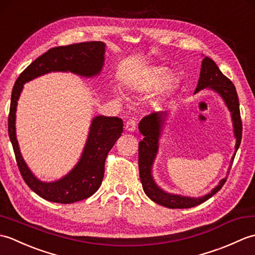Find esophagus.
Segmentation results:
<instances>
[{"mask_svg":"<svg viewBox=\"0 0 255 255\" xmlns=\"http://www.w3.org/2000/svg\"><path fill=\"white\" fill-rule=\"evenodd\" d=\"M136 121H133V119H130V121H128L126 124H125V129H126L127 131L129 132H132L134 129H136Z\"/></svg>","mask_w":255,"mask_h":255,"instance_id":"1","label":"esophagus"}]
</instances>
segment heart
<instances>
[{
    "label": "heart",
    "instance_id": "obj_1",
    "mask_svg": "<svg viewBox=\"0 0 255 255\" xmlns=\"http://www.w3.org/2000/svg\"><path fill=\"white\" fill-rule=\"evenodd\" d=\"M174 82L173 75L169 74V70L164 67H152L148 70L144 78L140 81L138 89L141 91H150L158 89L163 83L165 85H171Z\"/></svg>",
    "mask_w": 255,
    "mask_h": 255
}]
</instances>
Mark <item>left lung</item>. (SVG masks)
<instances>
[{
	"label": "left lung",
	"instance_id": "obj_1",
	"mask_svg": "<svg viewBox=\"0 0 255 255\" xmlns=\"http://www.w3.org/2000/svg\"><path fill=\"white\" fill-rule=\"evenodd\" d=\"M203 90L214 91L215 93H217L223 99L225 105L230 112L232 127H234V134L236 138L235 153L231 158L227 176L224 177L223 180H220L218 185L215 186L208 194L204 195V196L191 197L183 196V195L180 194L169 193L162 189L156 184L152 174V169L156 154L159 152V139L166 114L164 112H153L150 115L143 117L141 122L139 123V131L143 134V139L139 142L140 181H141L145 195L151 200H153L154 203L164 206V207L167 208H191L206 202L211 196H214L218 191H220L221 187L226 183L227 177H228L232 162H234L235 155L241 143L242 123L240 117L239 99H238L236 88L234 83L220 71L215 61L211 60L208 57H204L203 59L197 88L195 89L194 94H197L198 92Z\"/></svg>",
	"mask_w": 255,
	"mask_h": 255
}]
</instances>
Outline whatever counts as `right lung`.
Returning <instances> with one entry per match:
<instances>
[{"label": "right lung", "instance_id": "1", "mask_svg": "<svg viewBox=\"0 0 255 255\" xmlns=\"http://www.w3.org/2000/svg\"><path fill=\"white\" fill-rule=\"evenodd\" d=\"M106 45L89 41L49 49L31 62L16 80L10 97L8 136L12 142L20 174L31 191L46 200L71 204L92 196L104 177L106 156L123 132V121L118 117L99 115L92 119L85 145L78 163L68 174L57 181L38 178L26 164L16 138V110L24 84L50 72H71L82 78H93L102 71Z\"/></svg>", "mask_w": 255, "mask_h": 255}]
</instances>
